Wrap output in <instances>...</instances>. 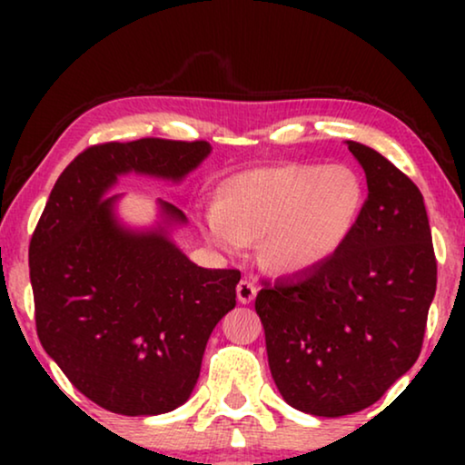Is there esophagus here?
I'll return each mask as SVG.
<instances>
[{"mask_svg": "<svg viewBox=\"0 0 465 465\" xmlns=\"http://www.w3.org/2000/svg\"><path fill=\"white\" fill-rule=\"evenodd\" d=\"M258 294V288L256 283H253V279H241L239 285H237V298L241 304H250L253 298Z\"/></svg>", "mask_w": 465, "mask_h": 465, "instance_id": "1", "label": "esophagus"}]
</instances>
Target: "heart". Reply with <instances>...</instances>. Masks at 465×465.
Wrapping results in <instances>:
<instances>
[{
    "instance_id": "obj_1",
    "label": "heart",
    "mask_w": 465,
    "mask_h": 465,
    "mask_svg": "<svg viewBox=\"0 0 465 465\" xmlns=\"http://www.w3.org/2000/svg\"><path fill=\"white\" fill-rule=\"evenodd\" d=\"M364 203V183L347 164H266L232 175L218 205L203 213V226L228 252L262 239L264 264L301 275L347 243Z\"/></svg>"
}]
</instances>
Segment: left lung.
Segmentation results:
<instances>
[{"label": "left lung", "mask_w": 465, "mask_h": 465, "mask_svg": "<svg viewBox=\"0 0 465 465\" xmlns=\"http://www.w3.org/2000/svg\"><path fill=\"white\" fill-rule=\"evenodd\" d=\"M347 148L368 183L351 237L301 277L262 279L256 296L279 393L317 417L364 411L411 371L436 294L419 188L377 150L358 142Z\"/></svg>", "instance_id": "8db88e82"}]
</instances>
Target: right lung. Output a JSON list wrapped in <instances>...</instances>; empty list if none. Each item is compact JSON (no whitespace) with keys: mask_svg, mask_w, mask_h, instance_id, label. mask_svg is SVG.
Segmentation results:
<instances>
[{"mask_svg":"<svg viewBox=\"0 0 465 465\" xmlns=\"http://www.w3.org/2000/svg\"><path fill=\"white\" fill-rule=\"evenodd\" d=\"M203 139L143 137L80 152L56 180L29 243L42 347L80 393L118 415H161L193 393L209 334L237 304V269H203L167 232L114 220L105 190L126 171L180 180ZM169 218L183 213L163 203Z\"/></svg>","mask_w":465,"mask_h":465,"instance_id":"add662e5","label":"right lung"}]
</instances>
